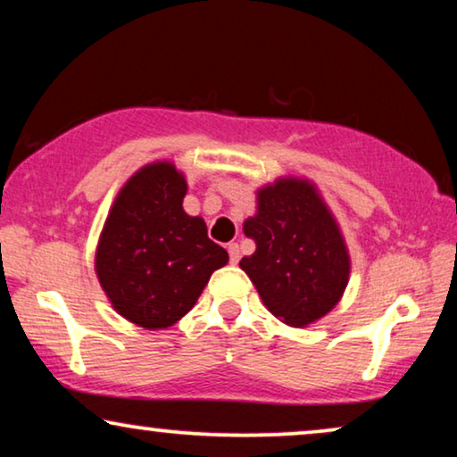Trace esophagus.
Returning a JSON list of instances; mask_svg holds the SVG:
<instances>
[{
  "label": "esophagus",
  "mask_w": 457,
  "mask_h": 457,
  "mask_svg": "<svg viewBox=\"0 0 457 457\" xmlns=\"http://www.w3.org/2000/svg\"><path fill=\"white\" fill-rule=\"evenodd\" d=\"M228 258H230V264H239L241 260V249L237 243H228Z\"/></svg>",
  "instance_id": "34e87169"
}]
</instances>
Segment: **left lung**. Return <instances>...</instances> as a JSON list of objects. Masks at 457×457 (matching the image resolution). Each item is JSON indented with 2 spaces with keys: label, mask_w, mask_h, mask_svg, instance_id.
<instances>
[{
  "label": "left lung",
  "mask_w": 457,
  "mask_h": 457,
  "mask_svg": "<svg viewBox=\"0 0 457 457\" xmlns=\"http://www.w3.org/2000/svg\"><path fill=\"white\" fill-rule=\"evenodd\" d=\"M243 230L255 252L239 266L274 316L305 327L335 308L347 287L349 255L314 187L283 179L262 189L258 214Z\"/></svg>",
  "instance_id": "8db88e82"
}]
</instances>
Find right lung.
I'll return each instance as SVG.
<instances>
[{"instance_id": "obj_1", "label": "right lung", "mask_w": 457, "mask_h": 457, "mask_svg": "<svg viewBox=\"0 0 457 457\" xmlns=\"http://www.w3.org/2000/svg\"><path fill=\"white\" fill-rule=\"evenodd\" d=\"M187 183L158 162L118 193L97 247V277L116 312L143 328H166L202 295L212 272L228 262L205 222L187 216Z\"/></svg>"}]
</instances>
